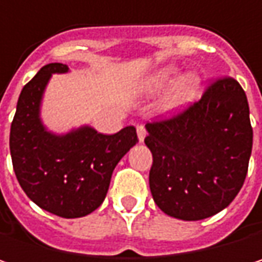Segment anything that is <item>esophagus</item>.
Masks as SVG:
<instances>
[{"instance_id":"1","label":"esophagus","mask_w":262,"mask_h":262,"mask_svg":"<svg viewBox=\"0 0 262 262\" xmlns=\"http://www.w3.org/2000/svg\"><path fill=\"white\" fill-rule=\"evenodd\" d=\"M136 133H138V139H139V142H144V139H145V135H147L145 127H144L142 124H139V126L136 127Z\"/></svg>"}]
</instances>
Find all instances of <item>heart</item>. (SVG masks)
<instances>
[{
	"mask_svg": "<svg viewBox=\"0 0 262 262\" xmlns=\"http://www.w3.org/2000/svg\"><path fill=\"white\" fill-rule=\"evenodd\" d=\"M168 87L170 89L162 100V111L167 114H176L192 104L200 95L202 79L194 73L182 76V70L178 65L168 63L142 77L136 83L135 89L138 95L153 97Z\"/></svg>",
	"mask_w": 262,
	"mask_h": 262,
	"instance_id": "obj_1",
	"label": "heart"
}]
</instances>
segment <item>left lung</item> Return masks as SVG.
Returning <instances> with one entry per match:
<instances>
[{
    "label": "left lung",
    "mask_w": 262,
    "mask_h": 262,
    "mask_svg": "<svg viewBox=\"0 0 262 262\" xmlns=\"http://www.w3.org/2000/svg\"><path fill=\"white\" fill-rule=\"evenodd\" d=\"M145 129L153 155L150 191L162 212L195 222L231 205L246 179L253 138L236 80L220 77L181 115Z\"/></svg>",
    "instance_id": "left-lung-1"
}]
</instances>
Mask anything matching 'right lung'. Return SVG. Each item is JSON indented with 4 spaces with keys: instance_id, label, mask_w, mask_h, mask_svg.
<instances>
[{
    "instance_id": "add662e5",
    "label": "right lung",
    "mask_w": 262,
    "mask_h": 262,
    "mask_svg": "<svg viewBox=\"0 0 262 262\" xmlns=\"http://www.w3.org/2000/svg\"><path fill=\"white\" fill-rule=\"evenodd\" d=\"M67 73V65L48 63L23 88L10 127V155L31 202L54 215L79 219L103 203L117 164L138 136L133 126L114 135L89 124L63 133L50 130L40 117L43 94L53 74Z\"/></svg>"
}]
</instances>
